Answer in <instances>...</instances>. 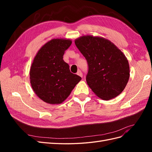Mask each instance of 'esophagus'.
I'll return each mask as SVG.
<instances>
[{
	"instance_id": "1",
	"label": "esophagus",
	"mask_w": 152,
	"mask_h": 152,
	"mask_svg": "<svg viewBox=\"0 0 152 152\" xmlns=\"http://www.w3.org/2000/svg\"><path fill=\"white\" fill-rule=\"evenodd\" d=\"M77 75H78L79 76L82 77V72L80 70H78V72L77 73Z\"/></svg>"
}]
</instances>
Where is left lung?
Wrapping results in <instances>:
<instances>
[{
	"label": "left lung",
	"instance_id": "obj_1",
	"mask_svg": "<svg viewBox=\"0 0 152 152\" xmlns=\"http://www.w3.org/2000/svg\"><path fill=\"white\" fill-rule=\"evenodd\" d=\"M75 44L88 64L86 82L94 94L104 100L120 94L130 76L124 53L111 41L100 37L84 35L75 39Z\"/></svg>",
	"mask_w": 152,
	"mask_h": 152
}]
</instances>
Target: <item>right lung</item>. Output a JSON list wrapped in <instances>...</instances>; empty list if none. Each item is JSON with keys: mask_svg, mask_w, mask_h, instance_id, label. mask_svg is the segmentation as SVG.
Wrapping results in <instances>:
<instances>
[{"mask_svg": "<svg viewBox=\"0 0 152 152\" xmlns=\"http://www.w3.org/2000/svg\"><path fill=\"white\" fill-rule=\"evenodd\" d=\"M72 40L53 39L42 46L35 56L30 70V80L34 93L43 102L63 103L81 80L70 71L63 59Z\"/></svg>", "mask_w": 152, "mask_h": 152, "instance_id": "obj_1", "label": "right lung"}]
</instances>
